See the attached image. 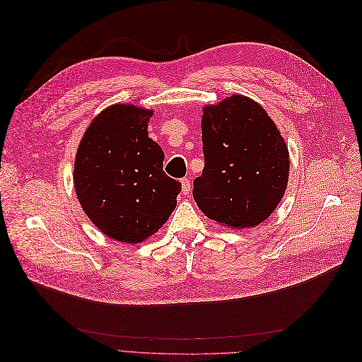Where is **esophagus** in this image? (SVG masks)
<instances>
[{
	"instance_id": "esophagus-1",
	"label": "esophagus",
	"mask_w": 362,
	"mask_h": 362,
	"mask_svg": "<svg viewBox=\"0 0 362 362\" xmlns=\"http://www.w3.org/2000/svg\"><path fill=\"white\" fill-rule=\"evenodd\" d=\"M190 187H192L190 178H182V180H181V192H182L184 196L190 193Z\"/></svg>"
}]
</instances>
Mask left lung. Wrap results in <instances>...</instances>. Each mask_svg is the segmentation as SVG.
<instances>
[{"instance_id":"8db88e82","label":"left lung","mask_w":362,"mask_h":362,"mask_svg":"<svg viewBox=\"0 0 362 362\" xmlns=\"http://www.w3.org/2000/svg\"><path fill=\"white\" fill-rule=\"evenodd\" d=\"M202 112L205 166L193 182V198L218 225L257 226L286 193L290 173L286 140L264 108L247 96H228Z\"/></svg>"}]
</instances>
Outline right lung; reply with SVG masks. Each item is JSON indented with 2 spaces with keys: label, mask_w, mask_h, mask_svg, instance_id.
Masks as SVG:
<instances>
[{
  "label": "right lung",
  "mask_w": 362,
  "mask_h": 362,
  "mask_svg": "<svg viewBox=\"0 0 362 362\" xmlns=\"http://www.w3.org/2000/svg\"><path fill=\"white\" fill-rule=\"evenodd\" d=\"M154 110L113 104L86 128L74 163L76 198L108 238L136 245L154 235L177 206L181 182L163 172L164 152L148 136Z\"/></svg>",
  "instance_id": "add662e5"
}]
</instances>
